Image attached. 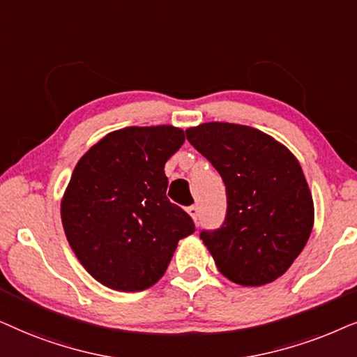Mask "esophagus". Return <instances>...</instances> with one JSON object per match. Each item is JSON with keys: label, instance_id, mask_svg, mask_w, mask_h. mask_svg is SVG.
<instances>
[{"label": "esophagus", "instance_id": "esophagus-1", "mask_svg": "<svg viewBox=\"0 0 357 357\" xmlns=\"http://www.w3.org/2000/svg\"><path fill=\"white\" fill-rule=\"evenodd\" d=\"M188 213L194 218V222L199 220V207L197 206H191L188 207Z\"/></svg>", "mask_w": 357, "mask_h": 357}]
</instances>
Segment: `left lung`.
<instances>
[{
  "mask_svg": "<svg viewBox=\"0 0 357 357\" xmlns=\"http://www.w3.org/2000/svg\"><path fill=\"white\" fill-rule=\"evenodd\" d=\"M186 139L225 184V220L201 231L218 271L240 286L273 282L301 255L313 227L312 194L296 156L236 123H202Z\"/></svg>",
  "mask_w": 357,
  "mask_h": 357,
  "instance_id": "1",
  "label": "left lung"
}]
</instances>
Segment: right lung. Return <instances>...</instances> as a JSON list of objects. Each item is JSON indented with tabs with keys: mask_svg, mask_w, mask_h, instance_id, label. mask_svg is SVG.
<instances>
[{
	"mask_svg": "<svg viewBox=\"0 0 357 357\" xmlns=\"http://www.w3.org/2000/svg\"><path fill=\"white\" fill-rule=\"evenodd\" d=\"M183 144L176 127H127L75 166L61 223L76 258L104 286L123 292L153 286L178 241L196 231L191 215L166 197L165 163Z\"/></svg>",
	"mask_w": 357,
	"mask_h": 357,
	"instance_id": "add662e5",
	"label": "right lung"
}]
</instances>
